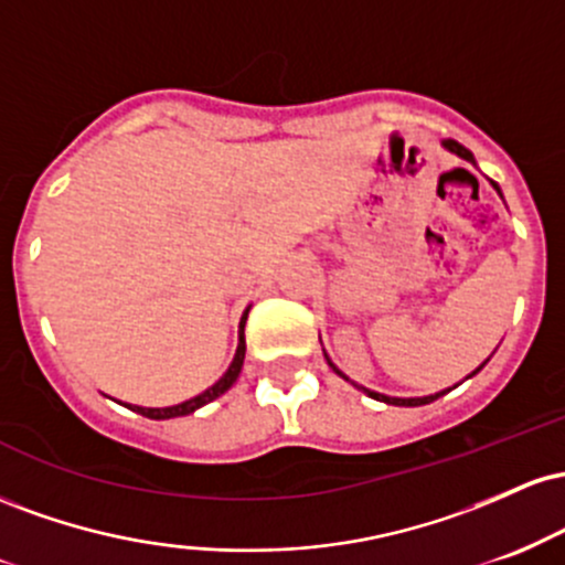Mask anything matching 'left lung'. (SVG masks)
Wrapping results in <instances>:
<instances>
[{
  "label": "left lung",
  "mask_w": 565,
  "mask_h": 565,
  "mask_svg": "<svg viewBox=\"0 0 565 565\" xmlns=\"http://www.w3.org/2000/svg\"><path fill=\"white\" fill-rule=\"evenodd\" d=\"M444 148H446V151H449V153H454V157H459V159L470 161V164L476 167V157H472V153L468 151V148L462 146V142H457V140H444ZM489 183L494 185V191L499 193V196H502V191H499V185L494 183V180H489ZM323 359H327V364L334 369V374H340V377H342V380H348L350 385H355V387H359V391H364V393L369 395V398H374V401H382V404H393V406H425V404H430V401H436V398H440V395H446V393L451 391V387H446V391H438V393H430V395H419V398H395V395H385V393H377V391H369V387L359 385V382H353V380H350L345 372H340V369L334 366V361L329 359V353H327V350H323ZM489 359H491V355H489ZM489 359H486V361H489ZM486 361H483V364L478 366L476 372H472V374H478V372H481V369L486 366ZM472 374H468V377H465V380H470ZM457 385H459V382H457ZM457 385H454V387H457Z\"/></svg>",
  "instance_id": "1"
}]
</instances>
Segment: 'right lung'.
I'll list each match as a JSON object with an SVG mask.
<instances>
[{"label": "right lung", "mask_w": 565, "mask_h": 565, "mask_svg": "<svg viewBox=\"0 0 565 565\" xmlns=\"http://www.w3.org/2000/svg\"><path fill=\"white\" fill-rule=\"evenodd\" d=\"M249 308H252V305H249ZM249 308L244 310L242 321H238V345H236V355H233L231 366L225 369V374L215 382V385L206 387L204 393L193 395V398H188V401H183V404H174V406H161V408H153V406H135V404H125V406L132 408V412L142 414V417H148V419H172V417H185V414H193V412H196V408H201L204 404H210V401L220 398V395L228 391L233 382L238 380V374H242L244 353H246L244 323H246V316H249ZM119 404H121V401H119Z\"/></svg>", "instance_id": "obj_1"}]
</instances>
